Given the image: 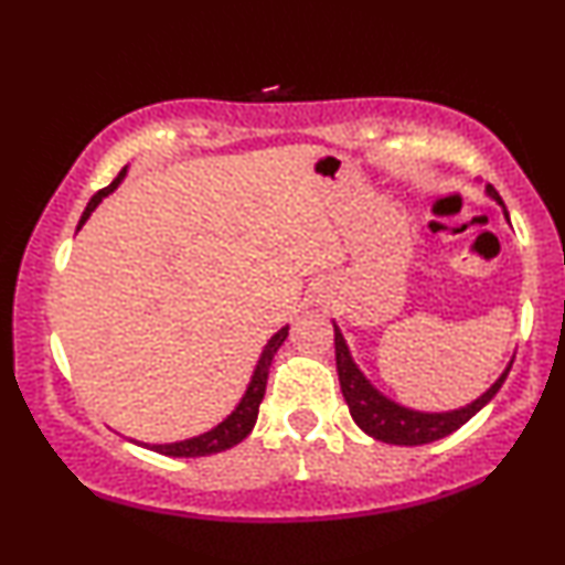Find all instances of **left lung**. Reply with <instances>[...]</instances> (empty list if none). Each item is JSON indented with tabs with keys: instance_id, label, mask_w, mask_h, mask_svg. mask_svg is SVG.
I'll return each mask as SVG.
<instances>
[{
	"instance_id": "8db88e82",
	"label": "left lung",
	"mask_w": 565,
	"mask_h": 565,
	"mask_svg": "<svg viewBox=\"0 0 565 565\" xmlns=\"http://www.w3.org/2000/svg\"><path fill=\"white\" fill-rule=\"evenodd\" d=\"M487 192L500 200L494 186H487ZM508 215V213H505ZM334 344H337V371H339V384H342V394L350 405V416L355 418V424L365 434H371L373 439L386 441V445H429L447 434L458 431L466 420H471L477 413L484 407L494 394L500 392L502 382L508 379V365L505 373L492 384V390H487L477 403L452 413H418L407 411L403 405H394L392 399H386L384 394H379L373 386L365 382L363 373L358 371V365L352 363L348 344H344L342 331L334 329Z\"/></svg>"
}]
</instances>
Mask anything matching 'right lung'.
I'll return each mask as SVG.
<instances>
[{
    "mask_svg": "<svg viewBox=\"0 0 565 565\" xmlns=\"http://www.w3.org/2000/svg\"><path fill=\"white\" fill-rule=\"evenodd\" d=\"M120 179H124V171L115 175V181L110 183V186L99 189V192L94 194L92 200H88L84 215H81V221H78V228L84 226L86 217L94 213V207L99 205L102 196H107L115 186H118ZM287 337H289V326H284V329L278 331L276 337H270V342L265 344L260 360H257L255 376H253V382H249V386H247V394H244L239 407H236V411L231 413V416L223 420V424H217L213 431L200 434V437H194V439L175 441V445H152V447H149V450H154V452H160V455H171V458H200V455L223 452V450H228V447L239 445V441L247 437L249 431H253V426H255V420H257V411H260V403H263L265 384H268L270 363H274L276 350L281 348L284 339H287Z\"/></svg>",
    "mask_w": 565,
    "mask_h": 565,
    "instance_id": "1",
    "label": "right lung"
}]
</instances>
